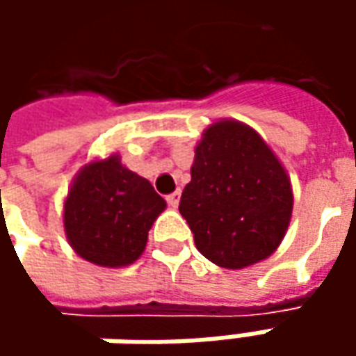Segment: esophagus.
I'll list each match as a JSON object with an SVG mask.
<instances>
[{
    "instance_id": "1",
    "label": "esophagus",
    "mask_w": 356,
    "mask_h": 356,
    "mask_svg": "<svg viewBox=\"0 0 356 356\" xmlns=\"http://www.w3.org/2000/svg\"><path fill=\"white\" fill-rule=\"evenodd\" d=\"M166 202H168V206L176 208V206L180 204V192H174V194H170V196L166 198Z\"/></svg>"
}]
</instances>
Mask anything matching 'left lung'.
Instances as JSON below:
<instances>
[{"label": "left lung", "mask_w": 356, "mask_h": 356, "mask_svg": "<svg viewBox=\"0 0 356 356\" xmlns=\"http://www.w3.org/2000/svg\"><path fill=\"white\" fill-rule=\"evenodd\" d=\"M190 174L178 210L204 257L243 269L280 248L293 213V186L257 130L234 118L208 124Z\"/></svg>", "instance_id": "left-lung-1"}]
</instances>
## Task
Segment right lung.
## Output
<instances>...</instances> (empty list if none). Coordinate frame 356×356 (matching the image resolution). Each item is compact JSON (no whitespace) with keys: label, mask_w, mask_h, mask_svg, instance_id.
<instances>
[{"label":"right lung","mask_w":356,"mask_h":356,"mask_svg":"<svg viewBox=\"0 0 356 356\" xmlns=\"http://www.w3.org/2000/svg\"><path fill=\"white\" fill-rule=\"evenodd\" d=\"M164 210L152 184L111 154L79 168L63 202V227L79 257L117 269L143 255L148 229Z\"/></svg>","instance_id":"1"}]
</instances>
